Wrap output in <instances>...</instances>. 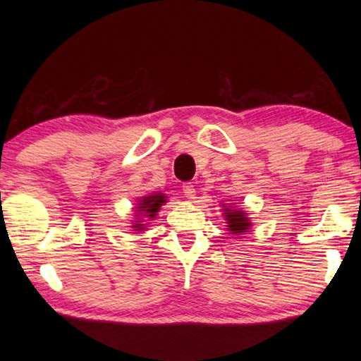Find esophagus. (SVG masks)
Returning <instances> with one entry per match:
<instances>
[{"label": "esophagus", "instance_id": "esophagus-1", "mask_svg": "<svg viewBox=\"0 0 361 361\" xmlns=\"http://www.w3.org/2000/svg\"><path fill=\"white\" fill-rule=\"evenodd\" d=\"M183 194H185V197L188 199L195 197V188L192 183H185V185H183Z\"/></svg>", "mask_w": 361, "mask_h": 361}]
</instances>
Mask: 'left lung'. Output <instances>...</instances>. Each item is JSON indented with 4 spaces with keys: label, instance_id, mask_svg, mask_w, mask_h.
Instances as JSON below:
<instances>
[{
    "label": "left lung",
    "instance_id": "left-lung-1",
    "mask_svg": "<svg viewBox=\"0 0 361 361\" xmlns=\"http://www.w3.org/2000/svg\"><path fill=\"white\" fill-rule=\"evenodd\" d=\"M224 205L223 209V216L226 218V223H228V229L231 234L234 235H240L245 234V232L252 228V221L247 216V213L239 209H234L232 205Z\"/></svg>",
    "mask_w": 361,
    "mask_h": 361
}]
</instances>
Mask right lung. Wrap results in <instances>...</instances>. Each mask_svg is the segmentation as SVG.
I'll list each match as a JSON object with an SVG mask.
<instances>
[{
    "mask_svg": "<svg viewBox=\"0 0 361 361\" xmlns=\"http://www.w3.org/2000/svg\"><path fill=\"white\" fill-rule=\"evenodd\" d=\"M166 199L167 197L162 192L145 195V197L140 199L138 204H137L138 205L137 207L138 215H143L145 218H149V219L156 218L159 209H161V207L164 205V202H167ZM132 228H133V231L142 232V231H145V224L142 221H135V223H133Z\"/></svg>",
    "mask_w": 361,
    "mask_h": 361,
    "instance_id": "add662e5",
    "label": "right lung"
}]
</instances>
